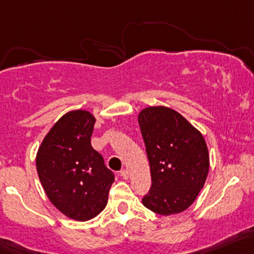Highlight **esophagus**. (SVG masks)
I'll return each mask as SVG.
<instances>
[{
	"label": "esophagus",
	"mask_w": 254,
	"mask_h": 254,
	"mask_svg": "<svg viewBox=\"0 0 254 254\" xmlns=\"http://www.w3.org/2000/svg\"><path fill=\"white\" fill-rule=\"evenodd\" d=\"M121 176H122L123 178H125V180H127V178L129 177V171H127V169L121 170Z\"/></svg>",
	"instance_id": "34e87169"
}]
</instances>
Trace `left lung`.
<instances>
[{"label":"left lung","mask_w":254,"mask_h":254,"mask_svg":"<svg viewBox=\"0 0 254 254\" xmlns=\"http://www.w3.org/2000/svg\"><path fill=\"white\" fill-rule=\"evenodd\" d=\"M152 186L142 202L170 216L187 210L205 185L210 158L202 135L171 108L147 107L138 116Z\"/></svg>","instance_id":"1"}]
</instances>
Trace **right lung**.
<instances>
[{
    "instance_id": "right-lung-1",
    "label": "right lung",
    "mask_w": 254,
    "mask_h": 254,
    "mask_svg": "<svg viewBox=\"0 0 254 254\" xmlns=\"http://www.w3.org/2000/svg\"><path fill=\"white\" fill-rule=\"evenodd\" d=\"M95 118L72 111L55 123L36 158L40 181L52 204L65 216L84 222L107 205L114 174L91 147Z\"/></svg>"
}]
</instances>
